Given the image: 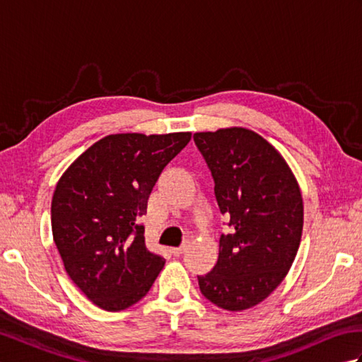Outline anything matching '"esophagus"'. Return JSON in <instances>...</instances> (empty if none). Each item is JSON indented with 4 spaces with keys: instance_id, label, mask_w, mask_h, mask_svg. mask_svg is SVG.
I'll return each mask as SVG.
<instances>
[{
    "instance_id": "esophagus-1",
    "label": "esophagus",
    "mask_w": 362,
    "mask_h": 362,
    "mask_svg": "<svg viewBox=\"0 0 362 362\" xmlns=\"http://www.w3.org/2000/svg\"><path fill=\"white\" fill-rule=\"evenodd\" d=\"M188 249V243H183L180 247H174V249H171V253L174 257H180L183 252H185Z\"/></svg>"
}]
</instances>
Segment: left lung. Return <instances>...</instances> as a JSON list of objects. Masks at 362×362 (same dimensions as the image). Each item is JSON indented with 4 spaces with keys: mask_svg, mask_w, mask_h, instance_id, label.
I'll return each mask as SVG.
<instances>
[{
    "mask_svg": "<svg viewBox=\"0 0 362 362\" xmlns=\"http://www.w3.org/2000/svg\"><path fill=\"white\" fill-rule=\"evenodd\" d=\"M232 233L221 235L218 263L197 275L199 289L227 311L271 294L294 261L303 228L298 183L272 144L243 127L194 134Z\"/></svg>",
    "mask_w": 362,
    "mask_h": 362,
    "instance_id": "1",
    "label": "left lung"
}]
</instances>
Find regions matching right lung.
Returning a JSON list of instances; mask_svg holds the SVG:
<instances>
[{
  "instance_id": "add662e5",
  "label": "right lung",
  "mask_w": 362,
  "mask_h": 362,
  "mask_svg": "<svg viewBox=\"0 0 362 362\" xmlns=\"http://www.w3.org/2000/svg\"><path fill=\"white\" fill-rule=\"evenodd\" d=\"M189 140V132L109 135L60 177L51 202L54 243L66 274L99 308L136 303L165 266L146 247L140 221L161 171Z\"/></svg>"
}]
</instances>
